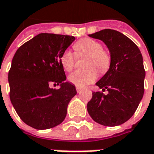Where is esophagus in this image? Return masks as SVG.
I'll list each match as a JSON object with an SVG mask.
<instances>
[{
  "instance_id": "34e87169",
  "label": "esophagus",
  "mask_w": 154,
  "mask_h": 154,
  "mask_svg": "<svg viewBox=\"0 0 154 154\" xmlns=\"http://www.w3.org/2000/svg\"><path fill=\"white\" fill-rule=\"evenodd\" d=\"M76 91H77V93H81V92H82V89L79 88H78V87L76 88Z\"/></svg>"
}]
</instances>
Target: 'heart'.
<instances>
[{"instance_id": "obj_1", "label": "heart", "mask_w": 154, "mask_h": 154, "mask_svg": "<svg viewBox=\"0 0 154 154\" xmlns=\"http://www.w3.org/2000/svg\"><path fill=\"white\" fill-rule=\"evenodd\" d=\"M74 48L76 51V55L66 50L61 54L60 63L65 71H71L75 64L76 56L79 58L87 57L85 61L87 69L84 71H74L68 77L69 81L76 87L84 88L96 81L98 76L97 69L100 73H105L109 69L111 56L108 51L102 48L100 42L84 38L79 40L74 45Z\"/></svg>"}]
</instances>
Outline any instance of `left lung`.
Wrapping results in <instances>:
<instances>
[{
	"instance_id": "1",
	"label": "left lung",
	"mask_w": 154,
	"mask_h": 154,
	"mask_svg": "<svg viewBox=\"0 0 154 154\" xmlns=\"http://www.w3.org/2000/svg\"><path fill=\"white\" fill-rule=\"evenodd\" d=\"M106 44L111 54L110 68L96 83L103 91L92 93L88 112L94 121L104 126H116L135 113L144 95L145 71L137 46L119 31L105 29L89 34Z\"/></svg>"
}]
</instances>
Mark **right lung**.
I'll return each mask as SVG.
<instances>
[{
  "label": "right lung",
  "instance_id": "add662e5",
  "mask_svg": "<svg viewBox=\"0 0 154 154\" xmlns=\"http://www.w3.org/2000/svg\"><path fill=\"white\" fill-rule=\"evenodd\" d=\"M75 40L70 35L39 34L17 49L9 71V97L26 125L48 129L60 125L67 106L75 96V87L66 82L60 56ZM51 84H60L59 89Z\"/></svg>",
  "mask_w": 154,
  "mask_h": 154
}]
</instances>
